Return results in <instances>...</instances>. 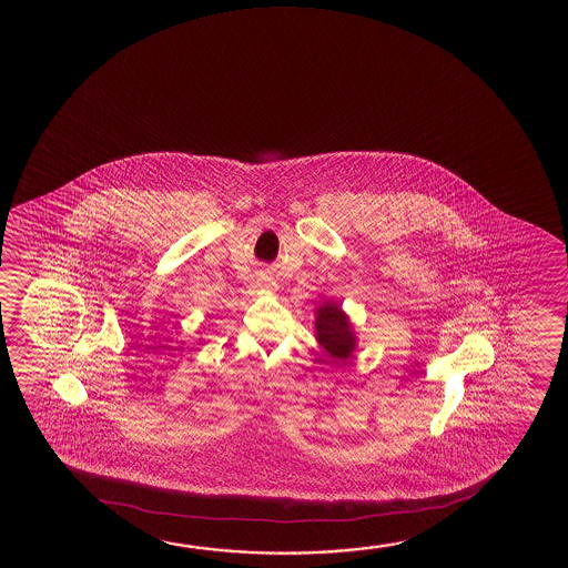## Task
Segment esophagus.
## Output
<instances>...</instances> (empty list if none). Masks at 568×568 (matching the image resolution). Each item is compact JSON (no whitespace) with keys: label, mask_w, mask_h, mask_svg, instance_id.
I'll use <instances>...</instances> for the list:
<instances>
[{"label":"esophagus","mask_w":568,"mask_h":568,"mask_svg":"<svg viewBox=\"0 0 568 568\" xmlns=\"http://www.w3.org/2000/svg\"><path fill=\"white\" fill-rule=\"evenodd\" d=\"M257 285L264 288H275V281H273L272 273H260Z\"/></svg>","instance_id":"obj_1"}]
</instances>
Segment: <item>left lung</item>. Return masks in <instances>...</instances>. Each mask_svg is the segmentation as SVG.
I'll return each instance as SVG.
<instances>
[{"label":"left lung","mask_w":568,"mask_h":568,"mask_svg":"<svg viewBox=\"0 0 568 568\" xmlns=\"http://www.w3.org/2000/svg\"><path fill=\"white\" fill-rule=\"evenodd\" d=\"M316 337L320 345L334 358H349L355 349V334L349 318L335 303H326L316 312Z\"/></svg>","instance_id":"8db88e82"}]
</instances>
